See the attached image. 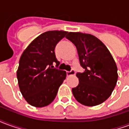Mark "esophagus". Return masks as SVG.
I'll return each instance as SVG.
<instances>
[{"instance_id":"1","label":"esophagus","mask_w":129,"mask_h":129,"mask_svg":"<svg viewBox=\"0 0 129 129\" xmlns=\"http://www.w3.org/2000/svg\"><path fill=\"white\" fill-rule=\"evenodd\" d=\"M67 76H70V75H75V70H71L70 71H67Z\"/></svg>"}]
</instances>
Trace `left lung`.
Wrapping results in <instances>:
<instances>
[{"mask_svg": "<svg viewBox=\"0 0 129 129\" xmlns=\"http://www.w3.org/2000/svg\"><path fill=\"white\" fill-rule=\"evenodd\" d=\"M75 45L84 73H77L78 86L72 89L77 102L88 106L99 105L110 97L116 86L117 68L108 48L90 34L69 32L66 37Z\"/></svg>", "mask_w": 129, "mask_h": 129, "instance_id": "left-lung-1", "label": "left lung"}]
</instances>
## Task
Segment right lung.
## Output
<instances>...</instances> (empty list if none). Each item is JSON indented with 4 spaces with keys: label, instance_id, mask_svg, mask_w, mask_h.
I'll list each match as a JSON object with an SVG mask.
<instances>
[{
    "label": "right lung",
    "instance_id": "1",
    "mask_svg": "<svg viewBox=\"0 0 129 129\" xmlns=\"http://www.w3.org/2000/svg\"><path fill=\"white\" fill-rule=\"evenodd\" d=\"M67 33L58 30L44 32L22 54L16 76L21 93L30 105L39 108L49 105L66 77V72L57 68L60 62L54 49Z\"/></svg>",
    "mask_w": 129,
    "mask_h": 129
}]
</instances>
